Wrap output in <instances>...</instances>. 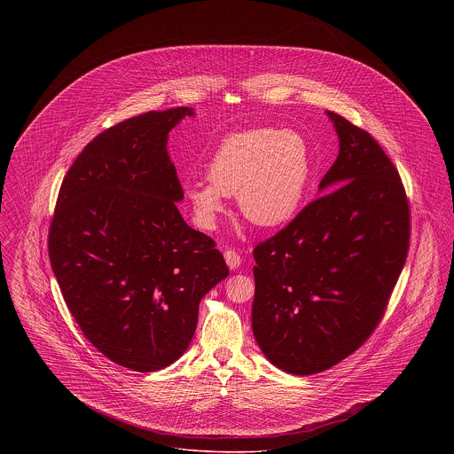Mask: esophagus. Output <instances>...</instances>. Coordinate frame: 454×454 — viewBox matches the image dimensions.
<instances>
[{"mask_svg":"<svg viewBox=\"0 0 454 454\" xmlns=\"http://www.w3.org/2000/svg\"><path fill=\"white\" fill-rule=\"evenodd\" d=\"M224 260H226V263H228V267H230L231 270L238 269L239 263H241V257L238 255V252H235V250H226V252H224Z\"/></svg>","mask_w":454,"mask_h":454,"instance_id":"obj_1","label":"esophagus"}]
</instances>
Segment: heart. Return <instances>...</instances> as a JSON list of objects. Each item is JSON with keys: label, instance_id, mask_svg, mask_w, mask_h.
<instances>
[{"label": "heart", "instance_id": "obj_1", "mask_svg": "<svg viewBox=\"0 0 454 454\" xmlns=\"http://www.w3.org/2000/svg\"><path fill=\"white\" fill-rule=\"evenodd\" d=\"M311 176L309 148L301 134L270 128L224 137L207 163V180L185 185L195 223L213 230L224 195H237L241 215L263 228L291 221Z\"/></svg>", "mask_w": 454, "mask_h": 454}]
</instances>
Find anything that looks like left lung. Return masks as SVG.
Returning a JSON list of instances; mask_svg holds the SVG:
<instances>
[{"mask_svg":"<svg viewBox=\"0 0 454 454\" xmlns=\"http://www.w3.org/2000/svg\"><path fill=\"white\" fill-rule=\"evenodd\" d=\"M339 156L320 197L254 248L252 328L263 356L308 376L346 359L381 322L409 254L411 207L378 141L335 112Z\"/></svg>","mask_w":454,"mask_h":454,"instance_id":"8db88e82","label":"left lung"}]
</instances>
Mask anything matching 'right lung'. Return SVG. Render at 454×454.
<instances>
[{"mask_svg":"<svg viewBox=\"0 0 454 454\" xmlns=\"http://www.w3.org/2000/svg\"><path fill=\"white\" fill-rule=\"evenodd\" d=\"M194 108L130 117L100 132L66 173L49 260L83 335L119 366L152 372L191 344L199 302L228 276L213 238L191 228L167 150Z\"/></svg>","mask_w":454,"mask_h":454,"instance_id":"1","label":"right lung"}]
</instances>
